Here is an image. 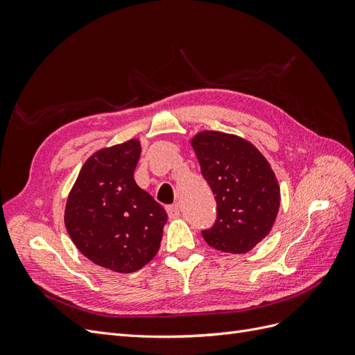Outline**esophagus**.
<instances>
[{"label": "esophagus", "mask_w": 355, "mask_h": 355, "mask_svg": "<svg viewBox=\"0 0 355 355\" xmlns=\"http://www.w3.org/2000/svg\"><path fill=\"white\" fill-rule=\"evenodd\" d=\"M167 214H168V218L170 219H176V218H179V206L178 204H173V206H167Z\"/></svg>", "instance_id": "esophagus-1"}]
</instances>
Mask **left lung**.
Wrapping results in <instances>:
<instances>
[{
    "label": "left lung",
    "mask_w": 355,
    "mask_h": 355,
    "mask_svg": "<svg viewBox=\"0 0 355 355\" xmlns=\"http://www.w3.org/2000/svg\"><path fill=\"white\" fill-rule=\"evenodd\" d=\"M201 173L218 202V219L202 239L225 253H247L271 232L280 185L268 159L244 137L201 130L191 137Z\"/></svg>",
    "instance_id": "8db88e82"
}]
</instances>
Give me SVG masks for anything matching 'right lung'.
I'll return each instance as SVG.
<instances>
[{
    "instance_id": "right-lung-1",
    "label": "right lung",
    "mask_w": 355,
    "mask_h": 355,
    "mask_svg": "<svg viewBox=\"0 0 355 355\" xmlns=\"http://www.w3.org/2000/svg\"><path fill=\"white\" fill-rule=\"evenodd\" d=\"M141 153L139 139L98 149L67 200L63 219L72 243L114 272L130 274L153 261L167 222L166 210L135 182Z\"/></svg>"
}]
</instances>
